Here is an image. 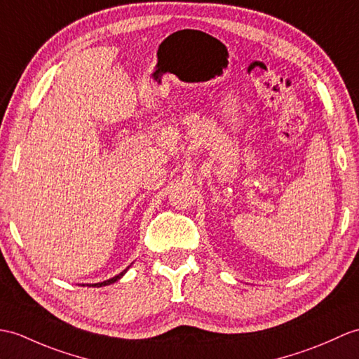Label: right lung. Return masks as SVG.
Wrapping results in <instances>:
<instances>
[{"label": "right lung", "mask_w": 359, "mask_h": 359, "mask_svg": "<svg viewBox=\"0 0 359 359\" xmlns=\"http://www.w3.org/2000/svg\"><path fill=\"white\" fill-rule=\"evenodd\" d=\"M128 268H130V266H128ZM128 268H127V269H123L121 273H118V275H116V277H113V278H110V280L102 281V283H95V285H91V286H93V287H102V286H108V285H111V283H116V281H118L119 278H122V277H123V273L128 271Z\"/></svg>", "instance_id": "1"}]
</instances>
